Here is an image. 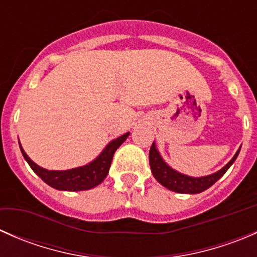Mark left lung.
I'll list each match as a JSON object with an SVG mask.
<instances>
[{
    "label": "left lung",
    "mask_w": 257,
    "mask_h": 257,
    "mask_svg": "<svg viewBox=\"0 0 257 257\" xmlns=\"http://www.w3.org/2000/svg\"><path fill=\"white\" fill-rule=\"evenodd\" d=\"M241 147L235 153L232 159L227 163L225 167L221 169L217 170L216 173H212L210 175H205V177H189V175L179 173L178 170L173 169L172 167L165 163L163 157L160 155L159 150L157 149L155 143L152 144L149 150V164L150 169H152L153 177L157 179L163 186H165L169 190L175 191V193L180 194H199L201 191L206 190L210 186L214 185L225 173L227 172L230 167L234 164L236 160L237 155H239Z\"/></svg>",
    "instance_id": "obj_1"
}]
</instances>
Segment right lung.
<instances>
[{"mask_svg":"<svg viewBox=\"0 0 257 257\" xmlns=\"http://www.w3.org/2000/svg\"><path fill=\"white\" fill-rule=\"evenodd\" d=\"M131 133H125L118 138L113 139L105 145L104 149L100 152L95 159L83 167L73 168L68 170H48L36 164L23 150L20 143V149L26 162L30 164L33 172L38 175L46 184L57 190L63 191H82L89 190L94 186L99 185L109 172L110 164H112L113 155L115 150L120 147Z\"/></svg>","mask_w":257,"mask_h":257,"instance_id":"right-lung-1","label":"right lung"}]
</instances>
